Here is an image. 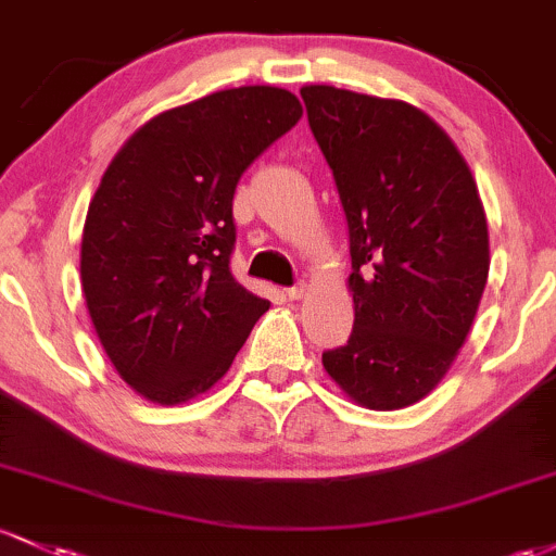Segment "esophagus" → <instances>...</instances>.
<instances>
[{"mask_svg": "<svg viewBox=\"0 0 556 556\" xmlns=\"http://www.w3.org/2000/svg\"><path fill=\"white\" fill-rule=\"evenodd\" d=\"M306 292H308V285L298 282V285H292V288L285 290V298H290V301H301V298H306Z\"/></svg>", "mask_w": 556, "mask_h": 556, "instance_id": "esophagus-1", "label": "esophagus"}]
</instances>
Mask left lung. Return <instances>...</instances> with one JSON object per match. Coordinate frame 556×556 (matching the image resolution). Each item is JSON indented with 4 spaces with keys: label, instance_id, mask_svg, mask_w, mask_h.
<instances>
[{
    "label": "left lung",
    "instance_id": "8db88e82",
    "mask_svg": "<svg viewBox=\"0 0 556 556\" xmlns=\"http://www.w3.org/2000/svg\"><path fill=\"white\" fill-rule=\"evenodd\" d=\"M351 240L353 332L321 353L356 404L393 412L446 377L483 298L488 222L448 134L401 100L301 89Z\"/></svg>",
    "mask_w": 556,
    "mask_h": 556
}]
</instances>
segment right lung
Here are the masks:
<instances>
[{"mask_svg": "<svg viewBox=\"0 0 556 556\" xmlns=\"http://www.w3.org/2000/svg\"><path fill=\"white\" fill-rule=\"evenodd\" d=\"M277 87L213 91L129 137L81 237V288L115 371L152 404H185L227 375L268 301L229 271L240 176L301 121Z\"/></svg>", "mask_w": 556, "mask_h": 556, "instance_id": "right-lung-1", "label": "right lung"}]
</instances>
